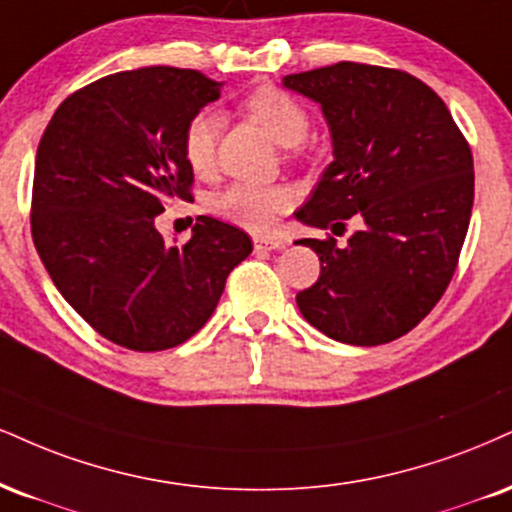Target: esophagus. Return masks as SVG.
Instances as JSON below:
<instances>
[{
  "label": "esophagus",
  "mask_w": 512,
  "mask_h": 512,
  "mask_svg": "<svg viewBox=\"0 0 512 512\" xmlns=\"http://www.w3.org/2000/svg\"><path fill=\"white\" fill-rule=\"evenodd\" d=\"M252 243H255V250H279V248H283V240L272 238V236H255V238H252Z\"/></svg>",
  "instance_id": "esophagus-1"
}]
</instances>
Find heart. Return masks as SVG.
Segmentation results:
<instances>
[{
  "label": "heart",
  "mask_w": 512,
  "mask_h": 512,
  "mask_svg": "<svg viewBox=\"0 0 512 512\" xmlns=\"http://www.w3.org/2000/svg\"><path fill=\"white\" fill-rule=\"evenodd\" d=\"M243 109L283 147L303 143L310 131V116L303 104L274 85H262V88L252 90L245 97ZM217 128V114L200 112L188 121L186 131H183V157L197 176H207L212 171ZM291 202L293 193L286 186L233 183L224 193L214 197L212 209L219 217L248 231H269L276 224V217L291 207Z\"/></svg>",
  "instance_id": "1"
}]
</instances>
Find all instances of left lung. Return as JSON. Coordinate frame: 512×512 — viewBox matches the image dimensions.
<instances>
[{
	"instance_id": "1",
	"label": "left lung",
	"mask_w": 512,
	"mask_h": 512,
	"mask_svg": "<svg viewBox=\"0 0 512 512\" xmlns=\"http://www.w3.org/2000/svg\"><path fill=\"white\" fill-rule=\"evenodd\" d=\"M281 85L322 107L334 147L295 219L331 231L350 217L365 224L343 248L334 238L295 240L322 262L295 303L334 341H396L432 312L455 272L474 200L470 145L441 97L410 73L341 61Z\"/></svg>"
}]
</instances>
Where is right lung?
I'll use <instances>...</instances> for the list:
<instances>
[{
  "label": "right lung",
  "instance_id": "obj_1",
  "mask_svg": "<svg viewBox=\"0 0 512 512\" xmlns=\"http://www.w3.org/2000/svg\"><path fill=\"white\" fill-rule=\"evenodd\" d=\"M221 85L174 66L121 71L66 97L42 135L35 248L66 303L116 346H181L252 252L248 233L212 217H197L183 248L155 229L166 197H190L183 131Z\"/></svg>",
  "mask_w": 512,
  "mask_h": 512
}]
</instances>
